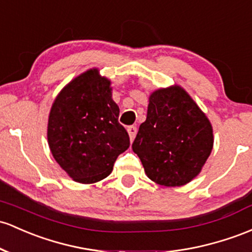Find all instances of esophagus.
<instances>
[{"mask_svg":"<svg viewBox=\"0 0 252 252\" xmlns=\"http://www.w3.org/2000/svg\"><path fill=\"white\" fill-rule=\"evenodd\" d=\"M126 130H128V134H129V137H130V141H134L135 136H136V132H137L136 126H128V129H126Z\"/></svg>","mask_w":252,"mask_h":252,"instance_id":"34e87169","label":"esophagus"}]
</instances>
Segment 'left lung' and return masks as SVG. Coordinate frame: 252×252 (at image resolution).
Masks as SVG:
<instances>
[{"instance_id": "8db88e82", "label": "left lung", "mask_w": 252, "mask_h": 252, "mask_svg": "<svg viewBox=\"0 0 252 252\" xmlns=\"http://www.w3.org/2000/svg\"><path fill=\"white\" fill-rule=\"evenodd\" d=\"M213 143V126L206 113L183 87L173 85L151 93L147 118L132 151L151 181L182 187L200 175Z\"/></svg>"}]
</instances>
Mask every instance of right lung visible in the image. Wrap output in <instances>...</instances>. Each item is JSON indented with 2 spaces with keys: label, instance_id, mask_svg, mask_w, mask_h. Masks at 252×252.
<instances>
[{
  "label": "right lung",
  "instance_id": "right-lung-1",
  "mask_svg": "<svg viewBox=\"0 0 252 252\" xmlns=\"http://www.w3.org/2000/svg\"><path fill=\"white\" fill-rule=\"evenodd\" d=\"M118 116L111 81L98 68L74 77L55 98L48 143L54 159L73 181L92 184L112 172L116 159L130 145Z\"/></svg>",
  "mask_w": 252,
  "mask_h": 252
}]
</instances>
